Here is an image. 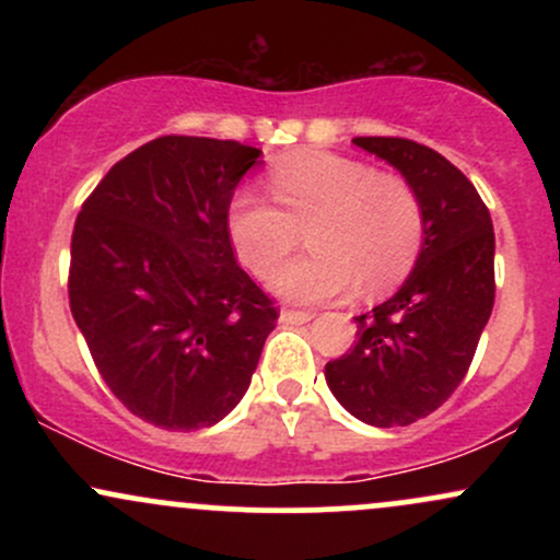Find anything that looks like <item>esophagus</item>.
Returning a JSON list of instances; mask_svg holds the SVG:
<instances>
[{"mask_svg": "<svg viewBox=\"0 0 560 560\" xmlns=\"http://www.w3.org/2000/svg\"><path fill=\"white\" fill-rule=\"evenodd\" d=\"M313 316H316V313L292 311V307H284V311H281V320H284V324H307V320H311Z\"/></svg>", "mask_w": 560, "mask_h": 560, "instance_id": "obj_1", "label": "esophagus"}]
</instances>
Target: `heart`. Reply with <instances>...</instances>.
I'll use <instances>...</instances> for the list:
<instances>
[{
  "mask_svg": "<svg viewBox=\"0 0 560 560\" xmlns=\"http://www.w3.org/2000/svg\"><path fill=\"white\" fill-rule=\"evenodd\" d=\"M273 205L240 189L226 210L229 240L244 266L268 279L308 226L314 253L273 279L281 298L326 302L352 292L382 294L408 276L423 244L419 191L363 160L305 150L268 173Z\"/></svg>",
  "mask_w": 560,
  "mask_h": 560,
  "instance_id": "obj_1",
  "label": "heart"
}]
</instances>
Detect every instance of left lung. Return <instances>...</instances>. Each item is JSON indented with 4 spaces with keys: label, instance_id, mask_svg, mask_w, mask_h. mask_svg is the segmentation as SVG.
I'll use <instances>...</instances> for the list:
<instances>
[{
    "label": "left lung",
    "instance_id": "8db88e82",
    "mask_svg": "<svg viewBox=\"0 0 560 560\" xmlns=\"http://www.w3.org/2000/svg\"><path fill=\"white\" fill-rule=\"evenodd\" d=\"M423 205V244L405 284L355 318V345L326 363V384L371 427H408L464 382L494 305V231L474 184L440 152L400 137H358Z\"/></svg>",
    "mask_w": 560,
    "mask_h": 560
}]
</instances>
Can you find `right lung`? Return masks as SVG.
I'll use <instances>...</instances> for the list:
<instances>
[{
  "instance_id": "1",
  "label": "right lung",
  "mask_w": 560,
  "mask_h": 560,
  "mask_svg": "<svg viewBox=\"0 0 560 560\" xmlns=\"http://www.w3.org/2000/svg\"><path fill=\"white\" fill-rule=\"evenodd\" d=\"M260 155L229 139H152L107 171L75 218L70 313L113 395L160 429L229 416L279 318L226 229Z\"/></svg>"
}]
</instances>
